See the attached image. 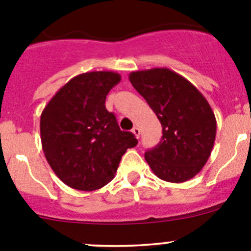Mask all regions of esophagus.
I'll list each match as a JSON object with an SVG mask.
<instances>
[{"instance_id":"esophagus-1","label":"esophagus","mask_w":251,"mask_h":251,"mask_svg":"<svg viewBox=\"0 0 251 251\" xmlns=\"http://www.w3.org/2000/svg\"><path fill=\"white\" fill-rule=\"evenodd\" d=\"M132 133L136 136V138H140V135H141V128L138 127V126H135V127L132 128Z\"/></svg>"}]
</instances>
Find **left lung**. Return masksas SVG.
Returning a JSON list of instances; mask_svg holds the SVG:
<instances>
[{"mask_svg": "<svg viewBox=\"0 0 251 251\" xmlns=\"http://www.w3.org/2000/svg\"><path fill=\"white\" fill-rule=\"evenodd\" d=\"M128 78L163 126L160 142L144 153L151 171L173 183L193 178L206 164L216 137V119L206 98L168 68L132 72Z\"/></svg>", "mask_w": 251, "mask_h": 251, "instance_id": "left-lung-1", "label": "left lung"}]
</instances>
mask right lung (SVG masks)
<instances>
[{"mask_svg": "<svg viewBox=\"0 0 251 251\" xmlns=\"http://www.w3.org/2000/svg\"><path fill=\"white\" fill-rule=\"evenodd\" d=\"M120 80L114 72L83 73L68 81L42 110L45 156L60 181L77 191L109 183L121 156L138 143L105 109L107 95Z\"/></svg>", "mask_w": 251, "mask_h": 251, "instance_id": "obj_1", "label": "right lung"}]
</instances>
